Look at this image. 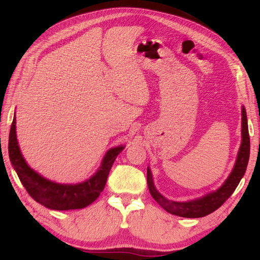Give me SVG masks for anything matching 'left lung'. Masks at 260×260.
<instances>
[{
  "mask_svg": "<svg viewBox=\"0 0 260 260\" xmlns=\"http://www.w3.org/2000/svg\"><path fill=\"white\" fill-rule=\"evenodd\" d=\"M241 115H242V118H241L242 141L239 148L238 157H237L233 172H231V174L229 175V178L225 180L223 185L217 191H214L206 197L197 199V200H193V201H187V202L169 201L156 191L155 186H154V183H153L151 170L147 168L148 190H150V193L154 200H155L164 210H167V211L170 213L180 215V217H184V218H201V217H204V215L212 213L213 211H215V210L219 209L225 201L228 200L230 196L233 194L234 191L236 190V187L238 186L241 178L244 176L246 172L248 161H249V154H250V139H249V132H248V123H247V115H246L245 107H242Z\"/></svg>",
  "mask_w": 260,
  "mask_h": 260,
  "instance_id": "1",
  "label": "left lung"
}]
</instances>
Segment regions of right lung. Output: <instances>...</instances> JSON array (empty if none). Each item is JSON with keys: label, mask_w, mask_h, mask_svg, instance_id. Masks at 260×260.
Masks as SVG:
<instances>
[{"label": "right lung", "mask_w": 260, "mask_h": 260, "mask_svg": "<svg viewBox=\"0 0 260 260\" xmlns=\"http://www.w3.org/2000/svg\"><path fill=\"white\" fill-rule=\"evenodd\" d=\"M123 146L112 148L105 155L98 172L80 184H59L49 181L31 170L20 152L15 133V116L9 136V156L22 184L35 200L52 210L81 209L89 206L101 194L114 161Z\"/></svg>", "instance_id": "1"}]
</instances>
